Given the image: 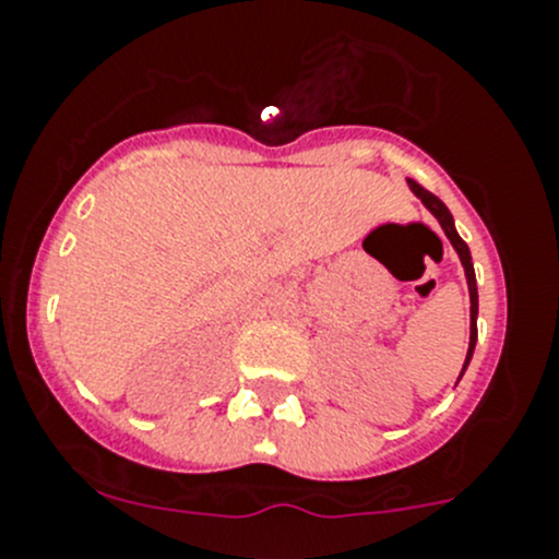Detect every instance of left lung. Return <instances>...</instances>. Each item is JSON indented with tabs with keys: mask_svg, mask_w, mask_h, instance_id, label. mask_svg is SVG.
<instances>
[{
	"mask_svg": "<svg viewBox=\"0 0 559 559\" xmlns=\"http://www.w3.org/2000/svg\"><path fill=\"white\" fill-rule=\"evenodd\" d=\"M406 182H409L412 193H415V197L420 199V202H424V207L429 210V213L435 215L437 221H440L442 231H445V237H448V240H451V246L456 248L459 259H462L464 275H467V286H469V349H467V360H464V368H462V373H459V379H462V377H464V371H467L469 360H473L475 344H478V281H475L473 257H469V248H467V242H464L462 237H459V231H456V224H453V215H451V210H448L445 204H442V199H437L435 193H429V191H426L424 186H417L415 180H406Z\"/></svg>",
	"mask_w": 559,
	"mask_h": 559,
	"instance_id": "1",
	"label": "left lung"
}]
</instances>
